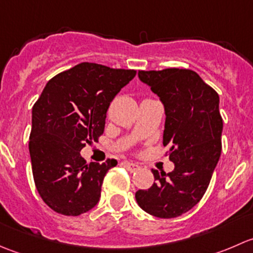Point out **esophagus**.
Listing matches in <instances>:
<instances>
[{
    "mask_svg": "<svg viewBox=\"0 0 253 253\" xmlns=\"http://www.w3.org/2000/svg\"><path fill=\"white\" fill-rule=\"evenodd\" d=\"M124 165H125V168H126V169L131 172L138 171V170L141 169V167H139L138 164H134V163H132V162H124Z\"/></svg>",
    "mask_w": 253,
    "mask_h": 253,
    "instance_id": "esophagus-1",
    "label": "esophagus"
}]
</instances>
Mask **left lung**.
I'll return each instance as SVG.
<instances>
[{
	"label": "left lung",
	"mask_w": 253,
	"mask_h": 253,
	"mask_svg": "<svg viewBox=\"0 0 253 253\" xmlns=\"http://www.w3.org/2000/svg\"><path fill=\"white\" fill-rule=\"evenodd\" d=\"M165 110L163 144L169 147L171 172L152 170L157 182L138 190L136 200L158 218H176L193 208L208 188L221 153L223 119L219 95L191 70L139 71Z\"/></svg>",
	"instance_id": "8db88e82"
}]
</instances>
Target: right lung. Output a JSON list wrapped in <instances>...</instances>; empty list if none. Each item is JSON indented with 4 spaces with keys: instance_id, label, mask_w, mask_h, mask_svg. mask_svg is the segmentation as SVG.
Instances as JSON below:
<instances>
[{
    "instance_id": "right-lung-1",
    "label": "right lung",
    "mask_w": 253,
    "mask_h": 253,
    "mask_svg": "<svg viewBox=\"0 0 253 253\" xmlns=\"http://www.w3.org/2000/svg\"><path fill=\"white\" fill-rule=\"evenodd\" d=\"M134 76L83 62L45 85L33 106L29 153L38 192L52 211L76 216L98 205L104 176L117 162L86 163L81 150L103 134L112 99Z\"/></svg>"
}]
</instances>
